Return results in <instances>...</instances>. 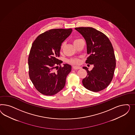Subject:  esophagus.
<instances>
[{
    "label": "esophagus",
    "mask_w": 135,
    "mask_h": 135,
    "mask_svg": "<svg viewBox=\"0 0 135 135\" xmlns=\"http://www.w3.org/2000/svg\"><path fill=\"white\" fill-rule=\"evenodd\" d=\"M73 69L78 70L81 69L82 68L81 67H80V66H73Z\"/></svg>",
    "instance_id": "34e87169"
}]
</instances>
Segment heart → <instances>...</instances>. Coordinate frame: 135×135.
Instances as JSON below:
<instances>
[{
	"label": "heart",
	"instance_id": "b5f03b06",
	"mask_svg": "<svg viewBox=\"0 0 135 135\" xmlns=\"http://www.w3.org/2000/svg\"><path fill=\"white\" fill-rule=\"evenodd\" d=\"M82 40V39H76L74 41V44L77 43L79 42V41H81ZM63 47V45H62L61 48ZM80 62V60L78 59V58H75V59H72L70 60V62L74 63V64H78Z\"/></svg>",
	"mask_w": 135,
	"mask_h": 135
}]
</instances>
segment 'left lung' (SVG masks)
I'll return each mask as SVG.
<instances>
[{"label":"left lung","instance_id":"obj_1","mask_svg":"<svg viewBox=\"0 0 135 135\" xmlns=\"http://www.w3.org/2000/svg\"><path fill=\"white\" fill-rule=\"evenodd\" d=\"M75 30L86 41L89 55L86 63L94 65L90 71L86 67H83L88 73L82 81L83 85L86 89L94 92L104 90L111 82L116 67L114 49L110 41L103 33L93 28L79 27Z\"/></svg>","mask_w":135,"mask_h":135}]
</instances>
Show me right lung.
Masks as SVG:
<instances>
[{
    "label": "right lung",
    "instance_id": "obj_1",
    "mask_svg": "<svg viewBox=\"0 0 135 135\" xmlns=\"http://www.w3.org/2000/svg\"><path fill=\"white\" fill-rule=\"evenodd\" d=\"M72 32V29L50 30L39 35L33 42L28 58L29 76L42 94L53 95L65 85L72 67L65 64L59 67L62 61L58 58L62 43Z\"/></svg>",
    "mask_w": 135,
    "mask_h": 135
}]
</instances>
